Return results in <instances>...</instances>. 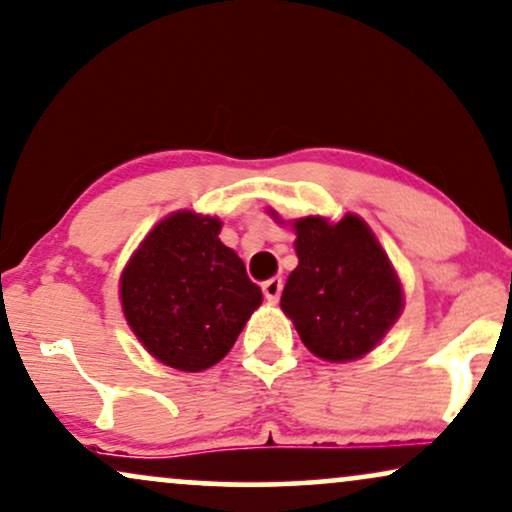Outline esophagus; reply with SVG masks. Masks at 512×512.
I'll return each instance as SVG.
<instances>
[{
	"mask_svg": "<svg viewBox=\"0 0 512 512\" xmlns=\"http://www.w3.org/2000/svg\"><path fill=\"white\" fill-rule=\"evenodd\" d=\"M282 287H284L282 277H272V280L263 282V296L268 298V303H277V301H280Z\"/></svg>",
	"mask_w": 512,
	"mask_h": 512,
	"instance_id": "34e87169",
	"label": "esophagus"
}]
</instances>
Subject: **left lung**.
I'll use <instances>...</instances> for the list:
<instances>
[{"label": "left lung", "instance_id": "8db88e82", "mask_svg": "<svg viewBox=\"0 0 512 512\" xmlns=\"http://www.w3.org/2000/svg\"><path fill=\"white\" fill-rule=\"evenodd\" d=\"M291 225L298 265L282 291V310L310 353L327 362L360 360L381 343L404 308V291L386 249L357 214L341 221L305 216Z\"/></svg>", "mask_w": 512, "mask_h": 512}]
</instances>
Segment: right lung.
<instances>
[{"mask_svg":"<svg viewBox=\"0 0 512 512\" xmlns=\"http://www.w3.org/2000/svg\"><path fill=\"white\" fill-rule=\"evenodd\" d=\"M221 218L181 209L162 218L119 277L124 320L171 369L204 371L230 353L263 294L218 240Z\"/></svg>","mask_w":512,"mask_h":512,"instance_id":"obj_1","label":"right lung"}]
</instances>
